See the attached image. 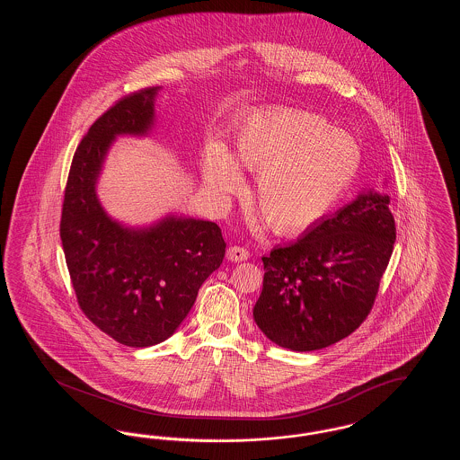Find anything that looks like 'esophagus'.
<instances>
[{
  "label": "esophagus",
  "mask_w": 460,
  "mask_h": 460,
  "mask_svg": "<svg viewBox=\"0 0 460 460\" xmlns=\"http://www.w3.org/2000/svg\"><path fill=\"white\" fill-rule=\"evenodd\" d=\"M248 259H250V253L243 246H231L227 250V261H231V262H244Z\"/></svg>",
  "instance_id": "esophagus-1"
}]
</instances>
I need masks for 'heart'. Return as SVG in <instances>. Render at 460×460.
<instances>
[{
	"label": "heart",
	"mask_w": 460,
	"mask_h": 460,
	"mask_svg": "<svg viewBox=\"0 0 460 460\" xmlns=\"http://www.w3.org/2000/svg\"><path fill=\"white\" fill-rule=\"evenodd\" d=\"M243 169L257 175L255 201L272 229L302 233L343 197L362 165L357 139L324 117L276 109L244 122L233 156L214 143L203 158V182L212 197L238 193Z\"/></svg>",
	"instance_id": "1"
}]
</instances>
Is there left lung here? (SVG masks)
Here are the masks:
<instances>
[{"label":"left lung","mask_w":460,"mask_h":460,"mask_svg":"<svg viewBox=\"0 0 460 460\" xmlns=\"http://www.w3.org/2000/svg\"><path fill=\"white\" fill-rule=\"evenodd\" d=\"M388 205V195L360 193L302 238L262 257L253 319L270 341L289 350H321L366 321L394 253Z\"/></svg>","instance_id":"obj_1"}]
</instances>
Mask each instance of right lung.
I'll list each match as a JSON object with an SVG mask.
<instances>
[{"instance_id": "1", "label": "right lung", "mask_w": 460, "mask_h": 460, "mask_svg": "<svg viewBox=\"0 0 460 460\" xmlns=\"http://www.w3.org/2000/svg\"><path fill=\"white\" fill-rule=\"evenodd\" d=\"M158 89L124 96L89 128L72 158L60 220L77 304L96 328L132 349L174 334L226 253L216 222L167 216L148 227H126L98 199L111 141L152 131Z\"/></svg>"}]
</instances>
